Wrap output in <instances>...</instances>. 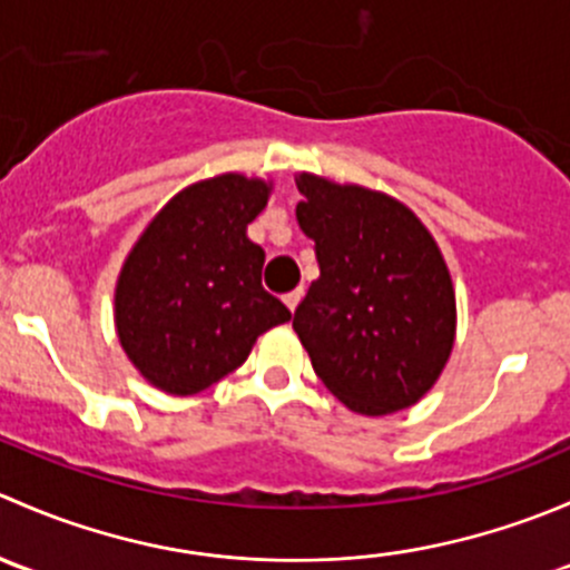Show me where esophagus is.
<instances>
[{
  "label": "esophagus",
  "instance_id": "esophagus-1",
  "mask_svg": "<svg viewBox=\"0 0 570 570\" xmlns=\"http://www.w3.org/2000/svg\"><path fill=\"white\" fill-rule=\"evenodd\" d=\"M301 301H303V286H297V289L286 292V295H284V303H286V308H289V312H295L297 303H301Z\"/></svg>",
  "mask_w": 570,
  "mask_h": 570
}]
</instances>
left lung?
Here are the masks:
<instances>
[{"mask_svg": "<svg viewBox=\"0 0 570 570\" xmlns=\"http://www.w3.org/2000/svg\"><path fill=\"white\" fill-rule=\"evenodd\" d=\"M295 181L297 223L314 239L320 278L292 327L314 372L364 416L411 407L455 344V289L433 234L386 193L314 174Z\"/></svg>", "mask_w": 570, "mask_h": 570, "instance_id": "obj_1", "label": "left lung"}]
</instances>
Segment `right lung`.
Segmentation results:
<instances>
[{
	"mask_svg": "<svg viewBox=\"0 0 570 570\" xmlns=\"http://www.w3.org/2000/svg\"><path fill=\"white\" fill-rule=\"evenodd\" d=\"M269 184L223 174L189 184L157 212L115 286L124 353L151 386L198 394L245 364L253 342L292 314L262 286L264 250L248 223Z\"/></svg>",
	"mask_w": 570,
	"mask_h": 570,
	"instance_id": "1",
	"label": "right lung"
}]
</instances>
